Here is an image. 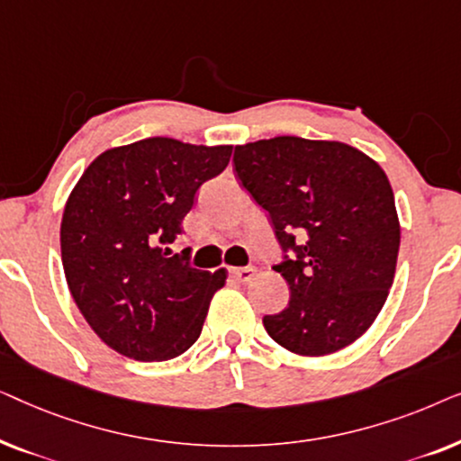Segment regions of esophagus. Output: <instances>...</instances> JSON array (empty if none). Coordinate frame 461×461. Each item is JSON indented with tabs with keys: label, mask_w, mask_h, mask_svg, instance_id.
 I'll list each match as a JSON object with an SVG mask.
<instances>
[{
	"label": "esophagus",
	"mask_w": 461,
	"mask_h": 461,
	"mask_svg": "<svg viewBox=\"0 0 461 461\" xmlns=\"http://www.w3.org/2000/svg\"><path fill=\"white\" fill-rule=\"evenodd\" d=\"M230 276H232V279H237L239 283H249L256 276V268L254 267L230 268Z\"/></svg>",
	"instance_id": "1"
}]
</instances>
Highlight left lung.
Returning a JSON list of instances; mask_svg holds the SVG:
<instances>
[{
	"label": "left lung",
	"mask_w": 461,
	"mask_h": 461,
	"mask_svg": "<svg viewBox=\"0 0 461 461\" xmlns=\"http://www.w3.org/2000/svg\"><path fill=\"white\" fill-rule=\"evenodd\" d=\"M232 161L281 248L295 251L275 267L289 304L264 317L268 336L300 357L350 346L394 281L401 224L386 172L350 144L298 136L239 144Z\"/></svg>",
	"instance_id": "1"
}]
</instances>
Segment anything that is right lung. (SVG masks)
Returning <instances> with one entry per match:
<instances>
[{"label":"right lung","instance_id":"1","mask_svg":"<svg viewBox=\"0 0 461 461\" xmlns=\"http://www.w3.org/2000/svg\"><path fill=\"white\" fill-rule=\"evenodd\" d=\"M230 144L155 136L98 155L68 194L60 222L67 285L87 325L134 361H167L203 330L226 268L188 267L182 232L205 180L229 166Z\"/></svg>","mask_w":461,"mask_h":461}]
</instances>
